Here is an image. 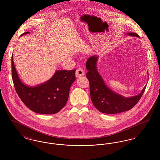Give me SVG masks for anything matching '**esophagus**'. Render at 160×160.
<instances>
[{"instance_id":"34e87169","label":"esophagus","mask_w":160,"mask_h":160,"mask_svg":"<svg viewBox=\"0 0 160 160\" xmlns=\"http://www.w3.org/2000/svg\"><path fill=\"white\" fill-rule=\"evenodd\" d=\"M84 73L85 72H84L83 69H77L76 72V75L77 77L83 76L84 75Z\"/></svg>"}]
</instances>
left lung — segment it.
<instances>
[{"label": "left lung", "mask_w": 160, "mask_h": 160, "mask_svg": "<svg viewBox=\"0 0 160 160\" xmlns=\"http://www.w3.org/2000/svg\"><path fill=\"white\" fill-rule=\"evenodd\" d=\"M127 35L139 37L135 33H127ZM97 61L98 56H93L90 57L86 63V67L88 71L86 77L89 82L90 95L94 106L99 112L107 114L122 113L131 109L141 98L146 85L140 93L136 96L130 98L124 97L107 86L97 71Z\"/></svg>", "instance_id": "obj_1"}]
</instances>
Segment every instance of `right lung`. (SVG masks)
<instances>
[{
	"mask_svg": "<svg viewBox=\"0 0 160 160\" xmlns=\"http://www.w3.org/2000/svg\"><path fill=\"white\" fill-rule=\"evenodd\" d=\"M29 32H24L23 35ZM12 78L16 92L23 103L39 114H55L65 106L71 84L76 80V69L57 71L44 83L35 87L25 85L19 78L11 58Z\"/></svg>",
	"mask_w": 160,
	"mask_h": 160,
	"instance_id": "add662e5",
	"label": "right lung"
}]
</instances>
